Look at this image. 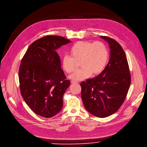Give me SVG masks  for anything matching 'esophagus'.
<instances>
[{
	"label": "esophagus",
	"instance_id": "34e87169",
	"mask_svg": "<svg viewBox=\"0 0 147 147\" xmlns=\"http://www.w3.org/2000/svg\"><path fill=\"white\" fill-rule=\"evenodd\" d=\"M71 83L72 84H78V82H76V81H71Z\"/></svg>",
	"mask_w": 147,
	"mask_h": 147
}]
</instances>
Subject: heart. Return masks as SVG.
<instances>
[{"label": "heart", "instance_id": "obj_1", "mask_svg": "<svg viewBox=\"0 0 147 147\" xmlns=\"http://www.w3.org/2000/svg\"><path fill=\"white\" fill-rule=\"evenodd\" d=\"M69 53L70 56L65 55L62 58L63 70L71 73L77 69L79 63L82 67L69 76V78L73 81L84 80L92 74H100L106 67L109 58V50L100 41H78L70 48Z\"/></svg>", "mask_w": 147, "mask_h": 147}]
</instances>
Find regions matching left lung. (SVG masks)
<instances>
[{
  "instance_id": "8db88e82",
  "label": "left lung",
  "mask_w": 147,
  "mask_h": 147,
  "mask_svg": "<svg viewBox=\"0 0 147 147\" xmlns=\"http://www.w3.org/2000/svg\"><path fill=\"white\" fill-rule=\"evenodd\" d=\"M100 37L109 44L110 59L103 72L81 83V97L89 113L98 118H105L116 112L123 103L131 78L122 47L112 38Z\"/></svg>"
}]
</instances>
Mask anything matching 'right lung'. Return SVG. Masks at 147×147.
Masks as SVG:
<instances>
[{
  "mask_svg": "<svg viewBox=\"0 0 147 147\" xmlns=\"http://www.w3.org/2000/svg\"><path fill=\"white\" fill-rule=\"evenodd\" d=\"M70 42L67 38L48 35L31 44L19 69L22 97L35 113L50 118L63 106V95L70 85L56 50Z\"/></svg>",
  "mask_w": 147,
  "mask_h": 147,
  "instance_id": "1",
  "label": "right lung"
}]
</instances>
